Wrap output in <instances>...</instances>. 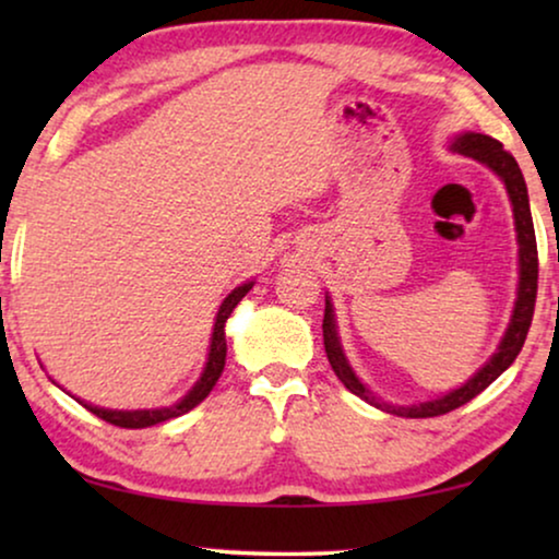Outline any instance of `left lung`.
<instances>
[{"label":"left lung","mask_w":559,"mask_h":559,"mask_svg":"<svg viewBox=\"0 0 559 559\" xmlns=\"http://www.w3.org/2000/svg\"><path fill=\"white\" fill-rule=\"evenodd\" d=\"M450 150L457 155H465L476 163L486 165L493 175H499V180L507 188L511 211H514V228H516V243H519V285H516V300L514 310H511L509 325L503 331V338L496 346V354L473 373V377L461 384L453 392L438 396V400H427L417 404H389L381 402L361 379L356 377V371L350 369L346 354H343L338 323H335V310L331 297L325 295V318H323V343L328 361H331L335 377L343 381V386L356 396H361L364 402L373 404V407L389 412L396 417H438L445 412H453L463 407L465 402H471L473 396H478L488 384H493L503 371L514 364V358L522 350L526 333H530L532 316H534V300H537V239H534V224H532V211H530V193H526L524 175L519 170L516 159L511 157V152L503 150L501 142L491 140V136L478 134V132H463L450 142Z\"/></svg>","instance_id":"left-lung-1"}]
</instances>
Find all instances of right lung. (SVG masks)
I'll return each mask as SVG.
<instances>
[{
	"label": "right lung",
	"instance_id": "add662e5",
	"mask_svg": "<svg viewBox=\"0 0 559 559\" xmlns=\"http://www.w3.org/2000/svg\"><path fill=\"white\" fill-rule=\"evenodd\" d=\"M251 287H254V280H249V282H243V285L234 287L231 293L224 297V302H221V308L216 312V323H213L209 358H205L201 377H198L195 384L188 389V394L182 396V400L170 404V407H155V409H106V407H96V404L83 402V400H79V402L88 412H94L96 417H102V419H106V423H111L117 427H129V430H136V427L159 425V423H165V419L180 417L193 407H198V404H201L205 396L211 394V389L216 386L221 371H224V366H226V320L231 318L234 308L241 302V297L247 295Z\"/></svg>",
	"mask_w": 559,
	"mask_h": 559
}]
</instances>
